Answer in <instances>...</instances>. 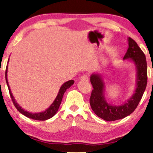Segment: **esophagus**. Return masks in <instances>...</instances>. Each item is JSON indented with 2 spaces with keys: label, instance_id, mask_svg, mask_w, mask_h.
<instances>
[{
  "label": "esophagus",
  "instance_id": "1",
  "mask_svg": "<svg viewBox=\"0 0 153 153\" xmlns=\"http://www.w3.org/2000/svg\"><path fill=\"white\" fill-rule=\"evenodd\" d=\"M80 79L81 81H88V76L87 75H83L80 77Z\"/></svg>",
  "mask_w": 153,
  "mask_h": 153
}]
</instances>
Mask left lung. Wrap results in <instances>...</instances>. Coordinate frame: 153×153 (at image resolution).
Masks as SVG:
<instances>
[{"mask_svg": "<svg viewBox=\"0 0 153 153\" xmlns=\"http://www.w3.org/2000/svg\"><path fill=\"white\" fill-rule=\"evenodd\" d=\"M128 49L123 60L131 62L136 69V88L130 97L123 104L115 105L108 103L105 97L106 85L103 74L93 73L90 77L93 90L90 104L92 110L98 117L106 121H114L130 115L137 107L147 85V62L145 54L137 42L127 38Z\"/></svg>", "mask_w": 153, "mask_h": 153, "instance_id": "1", "label": "left lung"}]
</instances>
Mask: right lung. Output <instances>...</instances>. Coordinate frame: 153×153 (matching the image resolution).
<instances>
[{
  "mask_svg": "<svg viewBox=\"0 0 153 153\" xmlns=\"http://www.w3.org/2000/svg\"><path fill=\"white\" fill-rule=\"evenodd\" d=\"M9 59H8V62H9ZM7 66L6 68V70H5V80H6V83H7L8 89H9V92L10 94V97L12 98V102H13L14 105L15 106V107L16 109H17L19 111L21 114H22L24 116L28 117L29 118L33 119V120H47L48 119L51 118L53 117L54 115H55L56 113L58 112V108L60 107V104H61L62 102V97H63V95L67 90H68L69 88H70V86L74 84V80H70L68 81H66L65 83H64L61 86H60L59 91H58V93L57 96H56V99L54 100V101L53 102L51 105H50L49 107H48L47 109H46L45 111L42 112H39V113H31L29 112L28 111H26L24 109L22 106H21L14 99L13 95H12V92H11V89H10V87L9 85V83H8V80H7Z\"/></svg>",
  "mask_w": 153,
  "mask_h": 153,
  "instance_id": "obj_1",
  "label": "right lung"
}]
</instances>
